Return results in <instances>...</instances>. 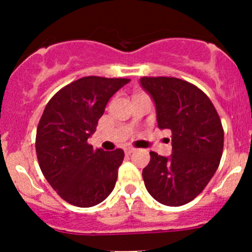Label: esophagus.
<instances>
[{"label": "esophagus", "mask_w": 252, "mask_h": 252, "mask_svg": "<svg viewBox=\"0 0 252 252\" xmlns=\"http://www.w3.org/2000/svg\"><path fill=\"white\" fill-rule=\"evenodd\" d=\"M134 148L133 147H126V150H124V152L126 153V155H130V153H133L134 152Z\"/></svg>", "instance_id": "esophagus-1"}]
</instances>
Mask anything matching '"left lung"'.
Listing matches in <instances>:
<instances>
[{
    "label": "left lung",
    "mask_w": 252,
    "mask_h": 252,
    "mask_svg": "<svg viewBox=\"0 0 252 252\" xmlns=\"http://www.w3.org/2000/svg\"><path fill=\"white\" fill-rule=\"evenodd\" d=\"M153 99L159 129L171 130L170 157L150 152L142 170L157 202L181 206L194 199L216 173L223 151V128L216 108L194 84L175 77H142Z\"/></svg>",
    "instance_id": "obj_1"
}]
</instances>
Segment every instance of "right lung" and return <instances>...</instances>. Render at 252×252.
<instances>
[{
	"instance_id": "1",
	"label": "right lung",
	"mask_w": 252,
	"mask_h": 252,
	"mask_svg": "<svg viewBox=\"0 0 252 252\" xmlns=\"http://www.w3.org/2000/svg\"><path fill=\"white\" fill-rule=\"evenodd\" d=\"M129 81L79 78L60 89L44 108L36 133L37 159L50 186L72 205L94 206L115 189L123 150H94L87 141L108 100Z\"/></svg>"
}]
</instances>
